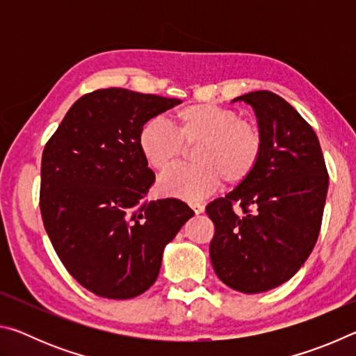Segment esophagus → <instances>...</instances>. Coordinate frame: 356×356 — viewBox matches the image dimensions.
I'll use <instances>...</instances> for the list:
<instances>
[{"label":"esophagus","instance_id":"1","mask_svg":"<svg viewBox=\"0 0 356 356\" xmlns=\"http://www.w3.org/2000/svg\"><path fill=\"white\" fill-rule=\"evenodd\" d=\"M191 209L195 210V213H196V215H200V213H202V212H204V209H206V207H204V204L193 202V204H191Z\"/></svg>","mask_w":356,"mask_h":356}]
</instances>
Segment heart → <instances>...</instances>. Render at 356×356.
I'll return each mask as SVG.
<instances>
[{"label": "heart", "mask_w": 356, "mask_h": 356, "mask_svg": "<svg viewBox=\"0 0 356 356\" xmlns=\"http://www.w3.org/2000/svg\"><path fill=\"white\" fill-rule=\"evenodd\" d=\"M176 130L163 118L155 116L143 124L138 135L144 160L163 171L184 154V143L195 146L193 160L161 176L159 186L165 195L186 201H200L218 188L222 179L240 184L256 170L262 154V136L254 125L240 119L234 110L213 104L180 108Z\"/></svg>", "instance_id": "obj_1"}]
</instances>
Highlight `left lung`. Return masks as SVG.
Returning a JSON list of instances; mask_svg holds the SVG:
<instances>
[{
  "mask_svg": "<svg viewBox=\"0 0 356 356\" xmlns=\"http://www.w3.org/2000/svg\"><path fill=\"white\" fill-rule=\"evenodd\" d=\"M234 102L254 110L262 154L248 179L206 207L215 225L210 261L226 286L259 293L291 280L309 257L321 232L328 172L316 131L284 99L254 91ZM236 203L243 216L233 212Z\"/></svg>",
  "mask_w": 356,
  "mask_h": 356,
  "instance_id": "8db88e82",
  "label": "left lung"
}]
</instances>
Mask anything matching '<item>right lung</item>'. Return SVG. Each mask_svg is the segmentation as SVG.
Returning a JSON list of instances; mask_svg holds the SVG:
<instances>
[{
	"label": "right lung",
	"mask_w": 356,
	"mask_h": 356,
	"mask_svg": "<svg viewBox=\"0 0 356 356\" xmlns=\"http://www.w3.org/2000/svg\"><path fill=\"white\" fill-rule=\"evenodd\" d=\"M179 99L122 88L78 99L47 143L40 166V212L69 273L104 298L146 292L165 246L195 212L176 197L144 202L155 174L138 146L147 119Z\"/></svg>",
	"instance_id": "obj_1"
}]
</instances>
